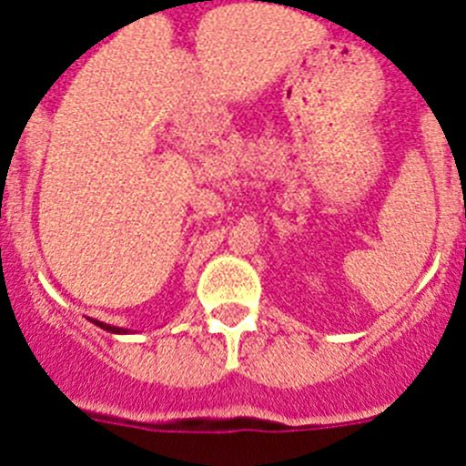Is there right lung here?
Wrapping results in <instances>:
<instances>
[{
  "mask_svg": "<svg viewBox=\"0 0 466 466\" xmlns=\"http://www.w3.org/2000/svg\"><path fill=\"white\" fill-rule=\"evenodd\" d=\"M97 327H102V329H106V332H113V334H127V329H123V327H113V325H106V322H99V320H92Z\"/></svg>",
  "mask_w": 466,
  "mask_h": 466,
  "instance_id": "1",
  "label": "right lung"
}]
</instances>
